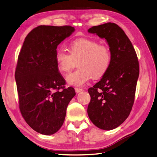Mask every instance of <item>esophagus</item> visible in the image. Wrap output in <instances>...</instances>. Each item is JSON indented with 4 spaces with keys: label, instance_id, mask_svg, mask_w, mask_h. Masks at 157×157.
Segmentation results:
<instances>
[{
    "label": "esophagus",
    "instance_id": "esophagus-1",
    "mask_svg": "<svg viewBox=\"0 0 157 157\" xmlns=\"http://www.w3.org/2000/svg\"><path fill=\"white\" fill-rule=\"evenodd\" d=\"M82 88H78V87H75V92L76 93H79V92H81V91H82Z\"/></svg>",
    "mask_w": 157,
    "mask_h": 157
}]
</instances>
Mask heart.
<instances>
[{
  "label": "heart",
  "instance_id": "obj_1",
  "mask_svg": "<svg viewBox=\"0 0 157 157\" xmlns=\"http://www.w3.org/2000/svg\"><path fill=\"white\" fill-rule=\"evenodd\" d=\"M67 52L63 49L56 51L55 62L62 73L69 72L78 61L77 70L67 75L66 81L72 86H82L91 76L94 79L103 77L109 70L111 62L109 48L91 38H82L71 40Z\"/></svg>",
  "mask_w": 157,
  "mask_h": 157
}]
</instances>
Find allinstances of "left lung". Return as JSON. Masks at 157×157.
Masks as SVG:
<instances>
[{
  "mask_svg": "<svg viewBox=\"0 0 157 157\" xmlns=\"http://www.w3.org/2000/svg\"><path fill=\"white\" fill-rule=\"evenodd\" d=\"M88 33L105 38L109 46V70L93 87L87 114L96 127L112 130L128 117L133 105L139 65L136 52L124 32L115 23L90 28Z\"/></svg>",
  "mask_w": 157,
  "mask_h": 157,
  "instance_id": "obj_1",
  "label": "left lung"
}]
</instances>
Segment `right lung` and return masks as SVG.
Returning <instances> with one entry per match:
<instances>
[{
  "label": "right lung",
  "instance_id": "obj_1",
  "mask_svg": "<svg viewBox=\"0 0 157 157\" xmlns=\"http://www.w3.org/2000/svg\"><path fill=\"white\" fill-rule=\"evenodd\" d=\"M74 30L71 26H37L26 36L18 55L15 79L20 111L40 134H54L61 128L75 95L73 87L65 88L55 62L58 46Z\"/></svg>",
  "mask_w": 157,
  "mask_h": 157
}]
</instances>
